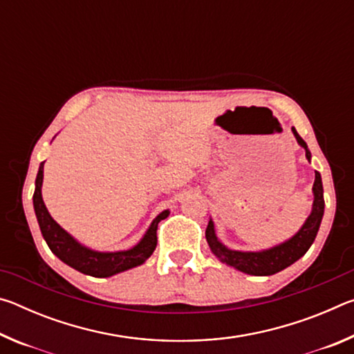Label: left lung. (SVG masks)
Here are the masks:
<instances>
[{
    "label": "left lung",
    "instance_id": "1",
    "mask_svg": "<svg viewBox=\"0 0 354 354\" xmlns=\"http://www.w3.org/2000/svg\"><path fill=\"white\" fill-rule=\"evenodd\" d=\"M293 134H295L299 145L306 149V158L310 160V151L308 149L306 142H304L299 134L297 133L295 128H292ZM314 206L313 212L306 220V223L303 225L295 236L290 241L278 245V247L266 250V251H257V253H251V251H234L227 250L218 242V239L215 237L214 223L212 220H209L206 227V241L209 243V248L214 253L215 257H218L221 262L227 263V266L237 268L243 273L254 274V277H268V274H274L281 270H284L286 267L292 266L293 262H297L299 257L306 254V251L310 248V245L315 241L317 232L322 223L323 211H325V200H323V185H322V176L319 171H315V181H314Z\"/></svg>",
    "mask_w": 354,
    "mask_h": 354
}]
</instances>
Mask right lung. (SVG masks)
<instances>
[{
  "label": "right lung",
  "instance_id": "1",
  "mask_svg": "<svg viewBox=\"0 0 354 354\" xmlns=\"http://www.w3.org/2000/svg\"><path fill=\"white\" fill-rule=\"evenodd\" d=\"M44 164L39 167L37 178H35V192H34V211L37 215V221L48 247L59 259L73 267L75 270L84 274H91L95 278H107L112 274L128 270L140 266L145 262L158 245V223L167 218L169 211H164L153 220L151 226L143 236L142 241L134 248L128 251H117V253H98L77 243L68 232H65L59 226L51 215L48 214L45 203L41 200V181H44Z\"/></svg>",
  "mask_w": 354,
  "mask_h": 354
}]
</instances>
